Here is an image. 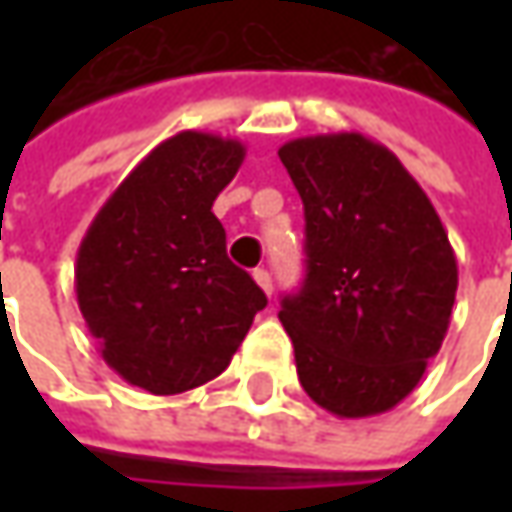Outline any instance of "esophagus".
Here are the masks:
<instances>
[{
	"label": "esophagus",
	"mask_w": 512,
	"mask_h": 512,
	"mask_svg": "<svg viewBox=\"0 0 512 512\" xmlns=\"http://www.w3.org/2000/svg\"><path fill=\"white\" fill-rule=\"evenodd\" d=\"M253 279H256V285L262 287L267 296L273 293V279H270V273H267L265 267H256V270H253Z\"/></svg>",
	"instance_id": "esophagus-1"
}]
</instances>
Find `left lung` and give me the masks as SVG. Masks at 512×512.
<instances>
[{"label":"left lung","instance_id":"obj_1","mask_svg":"<svg viewBox=\"0 0 512 512\" xmlns=\"http://www.w3.org/2000/svg\"><path fill=\"white\" fill-rule=\"evenodd\" d=\"M279 159L305 205V285L279 310L299 382L339 419L387 413L450 327L447 230L396 153L362 133L302 136Z\"/></svg>","mask_w":512,"mask_h":512}]
</instances>
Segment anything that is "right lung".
I'll list each match as a JSON object with an SVG mask.
<instances>
[{
    "label": "right lung",
    "instance_id": "add662e5",
    "mask_svg": "<svg viewBox=\"0 0 512 512\" xmlns=\"http://www.w3.org/2000/svg\"><path fill=\"white\" fill-rule=\"evenodd\" d=\"M245 145L182 130L150 150L99 207L76 253V302L102 359L153 396L216 379L267 305L227 259L216 196Z\"/></svg>",
    "mask_w": 512,
    "mask_h": 512
}]
</instances>
